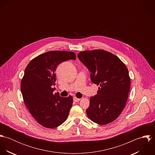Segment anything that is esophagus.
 Here are the masks:
<instances>
[{"mask_svg": "<svg viewBox=\"0 0 155 155\" xmlns=\"http://www.w3.org/2000/svg\"><path fill=\"white\" fill-rule=\"evenodd\" d=\"M80 98H77V97H74L73 98V101H74V102H78V101H80Z\"/></svg>", "mask_w": 155, "mask_h": 155, "instance_id": "obj_1", "label": "esophagus"}]
</instances>
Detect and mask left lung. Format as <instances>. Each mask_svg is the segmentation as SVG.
<instances>
[{"mask_svg": "<svg viewBox=\"0 0 155 155\" xmlns=\"http://www.w3.org/2000/svg\"><path fill=\"white\" fill-rule=\"evenodd\" d=\"M78 57L90 71L92 82L99 86L97 94L90 98L87 114L98 125L110 124L120 114L128 98V68L117 56L104 50L81 51Z\"/></svg>", "mask_w": 155, "mask_h": 155, "instance_id": "left-lung-1", "label": "left lung"}]
</instances>
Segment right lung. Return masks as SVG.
Here are the masks:
<instances>
[{
  "mask_svg": "<svg viewBox=\"0 0 155 155\" xmlns=\"http://www.w3.org/2000/svg\"><path fill=\"white\" fill-rule=\"evenodd\" d=\"M70 59L76 60L73 52L52 51L42 54L25 67L21 82L25 105L36 120L47 128H55L66 120L73 104V97H61L54 94L58 64Z\"/></svg>",
  "mask_w": 155,
  "mask_h": 155,
  "instance_id": "add662e5",
  "label": "right lung"
}]
</instances>
